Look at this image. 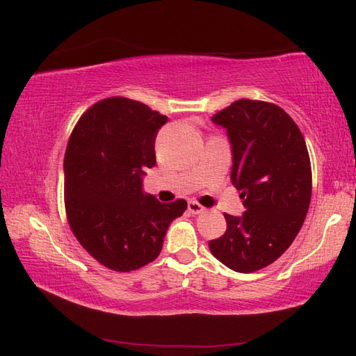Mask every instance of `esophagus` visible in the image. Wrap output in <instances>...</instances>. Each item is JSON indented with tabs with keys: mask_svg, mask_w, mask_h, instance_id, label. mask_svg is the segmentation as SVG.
<instances>
[{
	"mask_svg": "<svg viewBox=\"0 0 356 356\" xmlns=\"http://www.w3.org/2000/svg\"><path fill=\"white\" fill-rule=\"evenodd\" d=\"M188 211L193 213V215H199V213L205 211V207L200 205L196 200H188Z\"/></svg>",
	"mask_w": 356,
	"mask_h": 356,
	"instance_id": "34e87169",
	"label": "esophagus"
}]
</instances>
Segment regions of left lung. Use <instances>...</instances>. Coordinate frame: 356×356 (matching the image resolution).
Masks as SVG:
<instances>
[{"label": "left lung", "mask_w": 356, "mask_h": 356, "mask_svg": "<svg viewBox=\"0 0 356 356\" xmlns=\"http://www.w3.org/2000/svg\"><path fill=\"white\" fill-rule=\"evenodd\" d=\"M227 129L240 191L241 218L224 213L227 229L209 241L213 257L236 273H255L274 263L305 221L313 177L300 129L282 107L238 99L213 115Z\"/></svg>", "instance_id": "left-lung-1"}]
</instances>
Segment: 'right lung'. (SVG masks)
Listing matches in <instances>:
<instances>
[{
	"instance_id": "add662e5",
	"label": "right lung",
	"mask_w": 356,
	"mask_h": 356,
	"mask_svg": "<svg viewBox=\"0 0 356 356\" xmlns=\"http://www.w3.org/2000/svg\"><path fill=\"white\" fill-rule=\"evenodd\" d=\"M166 121L143 102L113 96L90 107L70 135L63 160L70 229L96 261L116 273L156 260L168 225L186 210L184 199L161 204L141 191Z\"/></svg>"
}]
</instances>
